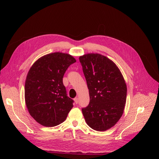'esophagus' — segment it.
Wrapping results in <instances>:
<instances>
[{"mask_svg":"<svg viewBox=\"0 0 159 159\" xmlns=\"http://www.w3.org/2000/svg\"><path fill=\"white\" fill-rule=\"evenodd\" d=\"M74 101H75V102L76 104H78V102H79V98H74Z\"/></svg>","mask_w":159,"mask_h":159,"instance_id":"1","label":"esophagus"}]
</instances>
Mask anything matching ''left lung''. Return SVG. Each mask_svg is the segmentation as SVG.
Returning a JSON list of instances; mask_svg holds the SVG:
<instances>
[{"label": "left lung", "instance_id": "1", "mask_svg": "<svg viewBox=\"0 0 159 159\" xmlns=\"http://www.w3.org/2000/svg\"><path fill=\"white\" fill-rule=\"evenodd\" d=\"M89 89L90 102L82 109L87 124L94 130L106 131L121 117L127 88L115 63L98 53L79 57Z\"/></svg>", "mask_w": 159, "mask_h": 159}]
</instances>
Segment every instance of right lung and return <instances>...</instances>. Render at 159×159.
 I'll return each mask as SVG.
<instances>
[{"mask_svg":"<svg viewBox=\"0 0 159 159\" xmlns=\"http://www.w3.org/2000/svg\"><path fill=\"white\" fill-rule=\"evenodd\" d=\"M76 61L70 55L56 52L39 58L31 67L25 82V101L31 116L39 124L53 127L63 123L73 107L63 77Z\"/></svg>","mask_w":159,"mask_h":159,"instance_id":"1","label":"right lung"}]
</instances>
